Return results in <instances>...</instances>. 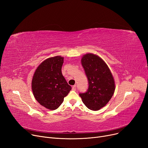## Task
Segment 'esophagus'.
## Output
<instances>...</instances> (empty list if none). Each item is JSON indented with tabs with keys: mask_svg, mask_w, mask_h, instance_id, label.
Masks as SVG:
<instances>
[{
	"mask_svg": "<svg viewBox=\"0 0 148 148\" xmlns=\"http://www.w3.org/2000/svg\"><path fill=\"white\" fill-rule=\"evenodd\" d=\"M72 90H76V85H74V86L72 87Z\"/></svg>",
	"mask_w": 148,
	"mask_h": 148,
	"instance_id": "1",
	"label": "esophagus"
}]
</instances>
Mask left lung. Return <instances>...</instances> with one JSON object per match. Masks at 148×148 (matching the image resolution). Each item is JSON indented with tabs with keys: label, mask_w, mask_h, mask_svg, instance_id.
<instances>
[{
	"label": "left lung",
	"mask_w": 148,
	"mask_h": 148,
	"mask_svg": "<svg viewBox=\"0 0 148 148\" xmlns=\"http://www.w3.org/2000/svg\"><path fill=\"white\" fill-rule=\"evenodd\" d=\"M82 65L89 83L87 91L80 93L82 101L89 109L97 111L105 106L115 90L113 77L105 62L95 54L83 56Z\"/></svg>",
	"instance_id": "obj_1"
}]
</instances>
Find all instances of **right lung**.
Instances as JSON below:
<instances>
[{
    "label": "right lung",
    "mask_w": 148,
    "mask_h": 148,
    "mask_svg": "<svg viewBox=\"0 0 148 148\" xmlns=\"http://www.w3.org/2000/svg\"><path fill=\"white\" fill-rule=\"evenodd\" d=\"M64 58L57 56L44 60L38 66L32 81V89L37 101L49 110H55L71 90L62 74Z\"/></svg>",
    "instance_id": "1"
}]
</instances>
